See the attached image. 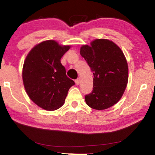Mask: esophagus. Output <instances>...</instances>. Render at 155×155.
<instances>
[{
    "instance_id": "obj_1",
    "label": "esophagus",
    "mask_w": 155,
    "mask_h": 155,
    "mask_svg": "<svg viewBox=\"0 0 155 155\" xmlns=\"http://www.w3.org/2000/svg\"><path fill=\"white\" fill-rule=\"evenodd\" d=\"M75 84L77 85H78L80 84V78H77V79L75 80Z\"/></svg>"
}]
</instances>
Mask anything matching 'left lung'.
<instances>
[{"label": "left lung", "instance_id": "obj_1", "mask_svg": "<svg viewBox=\"0 0 155 155\" xmlns=\"http://www.w3.org/2000/svg\"><path fill=\"white\" fill-rule=\"evenodd\" d=\"M80 54L93 72V90L85 96L89 107L103 110L118 102L127 87L128 64L124 53L112 41L97 39L83 45Z\"/></svg>", "mask_w": 155, "mask_h": 155}]
</instances>
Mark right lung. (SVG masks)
I'll use <instances>...</instances> for the list:
<instances>
[{"instance_id": "right-lung-1", "label": "right lung", "mask_w": 155, "mask_h": 155, "mask_svg": "<svg viewBox=\"0 0 155 155\" xmlns=\"http://www.w3.org/2000/svg\"><path fill=\"white\" fill-rule=\"evenodd\" d=\"M70 48L54 40L44 41L31 50L24 62L22 80L26 92L34 103L47 111L60 108L74 85L61 64V58Z\"/></svg>"}]
</instances>
